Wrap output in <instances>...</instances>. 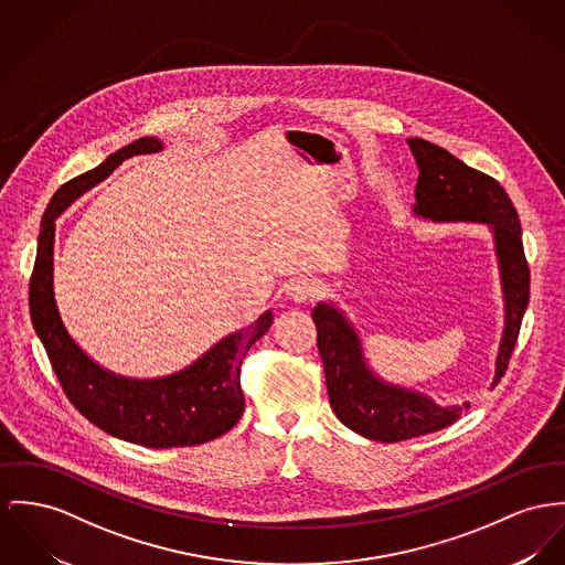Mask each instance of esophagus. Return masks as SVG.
Wrapping results in <instances>:
<instances>
[{
  "label": "esophagus",
  "mask_w": 565,
  "mask_h": 565,
  "mask_svg": "<svg viewBox=\"0 0 565 565\" xmlns=\"http://www.w3.org/2000/svg\"><path fill=\"white\" fill-rule=\"evenodd\" d=\"M317 282L310 278H294L287 285V298L294 301H308L317 296Z\"/></svg>",
  "instance_id": "esophagus-1"
}]
</instances>
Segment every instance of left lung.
Listing matches in <instances>:
<instances>
[{
	"label": "left lung",
	"instance_id": "8db88e82",
	"mask_svg": "<svg viewBox=\"0 0 565 565\" xmlns=\"http://www.w3.org/2000/svg\"><path fill=\"white\" fill-rule=\"evenodd\" d=\"M407 143L417 164L414 216L430 223H476L489 226L492 235L503 294V332L490 383L494 387L508 369L529 303V265L519 214L497 180L426 139L412 137ZM312 321L330 405L353 433L394 444L441 430L454 424L462 409H469V403L444 405L424 392L376 375L358 328L337 301H317Z\"/></svg>",
	"mask_w": 565,
	"mask_h": 565
}]
</instances>
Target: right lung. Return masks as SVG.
I'll use <instances>...</instances> for the list:
<instances>
[{
	"label": "right lung",
	"mask_w": 565,
	"mask_h": 565,
	"mask_svg": "<svg viewBox=\"0 0 565 565\" xmlns=\"http://www.w3.org/2000/svg\"><path fill=\"white\" fill-rule=\"evenodd\" d=\"M162 150L160 139L143 137L57 190L40 225L39 253L30 282L34 330L71 403L105 433L156 450L199 446L237 424L244 414L242 360L274 323L271 310H265L248 328L226 334L182 371L153 379L119 375L100 366L71 337L55 300V221L81 194L107 180L124 160Z\"/></svg>",
	"instance_id": "1"
}]
</instances>
